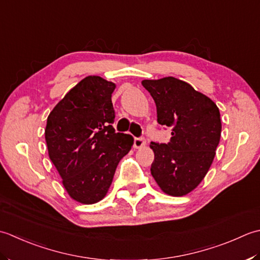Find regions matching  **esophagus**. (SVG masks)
I'll return each mask as SVG.
<instances>
[{
  "label": "esophagus",
  "instance_id": "obj_1",
  "mask_svg": "<svg viewBox=\"0 0 260 260\" xmlns=\"http://www.w3.org/2000/svg\"><path fill=\"white\" fill-rule=\"evenodd\" d=\"M146 145V140L145 138H135V142H134V147L136 148V149H139V148H142Z\"/></svg>",
  "mask_w": 260,
  "mask_h": 260
}]
</instances>
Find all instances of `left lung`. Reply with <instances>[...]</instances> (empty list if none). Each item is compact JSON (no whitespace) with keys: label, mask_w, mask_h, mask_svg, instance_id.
I'll return each instance as SVG.
<instances>
[{"label":"left lung","mask_w":260,"mask_h":260,"mask_svg":"<svg viewBox=\"0 0 260 260\" xmlns=\"http://www.w3.org/2000/svg\"><path fill=\"white\" fill-rule=\"evenodd\" d=\"M157 108V121L171 126L168 144L151 142L150 172L164 193L183 197L203 181L221 137L220 111L206 95L175 77L141 82Z\"/></svg>","instance_id":"1"}]
</instances>
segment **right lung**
<instances>
[{"instance_id": "obj_1", "label": "right lung", "mask_w": 260, "mask_h": 260, "mask_svg": "<svg viewBox=\"0 0 260 260\" xmlns=\"http://www.w3.org/2000/svg\"><path fill=\"white\" fill-rule=\"evenodd\" d=\"M115 84L87 76L57 103L47 119L48 155L70 197L82 204L104 199L119 161L134 145L115 134L112 93Z\"/></svg>"}]
</instances>
